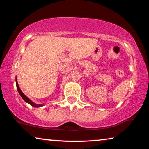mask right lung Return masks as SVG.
Returning <instances> with one entry per match:
<instances>
[{
	"instance_id": "add662e5",
	"label": "right lung",
	"mask_w": 149,
	"mask_h": 149,
	"mask_svg": "<svg viewBox=\"0 0 149 149\" xmlns=\"http://www.w3.org/2000/svg\"><path fill=\"white\" fill-rule=\"evenodd\" d=\"M16 87H17V91H18V93H19L20 96H21L22 99H23L25 100V101H26V102L28 103V104H29L30 105H31V106H33V107H42V104H35L34 102H33L31 100H30L29 99H28V98H27V97H26V96L24 94L23 92H22V91H21V89H19V85H18V84H17V79H16Z\"/></svg>"
}]
</instances>
